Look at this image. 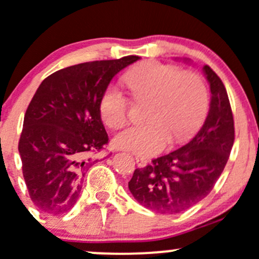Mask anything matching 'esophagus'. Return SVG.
<instances>
[{
	"label": "esophagus",
	"instance_id": "obj_1",
	"mask_svg": "<svg viewBox=\"0 0 259 259\" xmlns=\"http://www.w3.org/2000/svg\"><path fill=\"white\" fill-rule=\"evenodd\" d=\"M135 160H137V163H138V164H139V165H144V164H145V160L143 159V158L137 157V158H135Z\"/></svg>",
	"mask_w": 259,
	"mask_h": 259
}]
</instances>
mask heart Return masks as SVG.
Returning <instances> with one entry per match:
<instances>
[{
	"label": "heart",
	"instance_id": "b5f03b06",
	"mask_svg": "<svg viewBox=\"0 0 259 259\" xmlns=\"http://www.w3.org/2000/svg\"><path fill=\"white\" fill-rule=\"evenodd\" d=\"M122 81L135 100H148L145 120L149 122L120 132L114 138L117 148L140 155H154L165 147L169 138L180 142L188 137L206 114V86L195 73L159 62H147L130 69ZM127 109L129 102L119 87L111 84L101 95L100 115L111 129L126 122Z\"/></svg>",
	"mask_w": 259,
	"mask_h": 259
}]
</instances>
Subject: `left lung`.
<instances>
[{"instance_id":"left-lung-1","label":"left lung","mask_w":259,"mask_h":259,"mask_svg":"<svg viewBox=\"0 0 259 259\" xmlns=\"http://www.w3.org/2000/svg\"><path fill=\"white\" fill-rule=\"evenodd\" d=\"M185 62H190L185 59ZM210 107L197 134L178 149L134 170L129 190L140 205L160 214H178L211 192L234 143V120L222 79L204 66Z\"/></svg>"}]
</instances>
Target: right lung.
I'll list each match as a JSON object with an SVG mask.
<instances>
[{"label": "right lung", "instance_id": "1", "mask_svg": "<svg viewBox=\"0 0 259 259\" xmlns=\"http://www.w3.org/2000/svg\"><path fill=\"white\" fill-rule=\"evenodd\" d=\"M139 59L129 55L67 67L36 90L24 117L19 153L29 195L42 212L58 215L74 206L84 172L97 162L89 154L109 142L99 111L101 95Z\"/></svg>", "mask_w": 259, "mask_h": 259}]
</instances>
